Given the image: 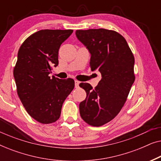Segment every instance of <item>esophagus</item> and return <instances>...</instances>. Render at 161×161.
<instances>
[{
    "label": "esophagus",
    "mask_w": 161,
    "mask_h": 161,
    "mask_svg": "<svg viewBox=\"0 0 161 161\" xmlns=\"http://www.w3.org/2000/svg\"><path fill=\"white\" fill-rule=\"evenodd\" d=\"M79 84H80V82L78 80H75V88H78Z\"/></svg>",
    "instance_id": "1"
}]
</instances>
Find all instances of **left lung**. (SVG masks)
I'll return each instance as SVG.
<instances>
[{"instance_id":"obj_1","label":"left lung","mask_w":161,"mask_h":161,"mask_svg":"<svg viewBox=\"0 0 161 161\" xmlns=\"http://www.w3.org/2000/svg\"><path fill=\"white\" fill-rule=\"evenodd\" d=\"M75 34L91 54L92 71L102 75L95 89L88 83L80 84L86 92L80 114L87 124L100 127L113 119L126 102L135 80V59L125 39L114 31L77 30Z\"/></svg>"}]
</instances>
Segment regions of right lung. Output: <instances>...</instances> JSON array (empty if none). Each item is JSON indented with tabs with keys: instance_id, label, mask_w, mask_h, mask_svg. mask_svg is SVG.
Masks as SVG:
<instances>
[{
	"instance_id": "right-lung-1",
	"label": "right lung",
	"mask_w": 161,
	"mask_h": 161,
	"mask_svg": "<svg viewBox=\"0 0 161 161\" xmlns=\"http://www.w3.org/2000/svg\"><path fill=\"white\" fill-rule=\"evenodd\" d=\"M72 30H41L24 41L14 68L17 92L28 114L42 124L60 117L62 105L75 86L72 78L49 76L58 64L60 46Z\"/></svg>"
}]
</instances>
